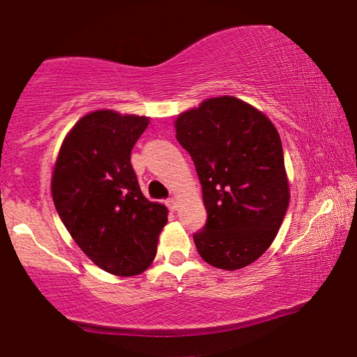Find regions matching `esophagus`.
I'll list each match as a JSON object with an SVG mask.
<instances>
[{"label": "esophagus", "mask_w": 357, "mask_h": 357, "mask_svg": "<svg viewBox=\"0 0 357 357\" xmlns=\"http://www.w3.org/2000/svg\"><path fill=\"white\" fill-rule=\"evenodd\" d=\"M167 206H169L170 211H177V209H178L177 198H169V199H167Z\"/></svg>", "instance_id": "esophagus-1"}]
</instances>
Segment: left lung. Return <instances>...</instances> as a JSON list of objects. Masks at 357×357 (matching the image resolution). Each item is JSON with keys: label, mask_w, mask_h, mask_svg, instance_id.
<instances>
[{"label": "left lung", "mask_w": 357, "mask_h": 357, "mask_svg": "<svg viewBox=\"0 0 357 357\" xmlns=\"http://www.w3.org/2000/svg\"><path fill=\"white\" fill-rule=\"evenodd\" d=\"M192 155L208 219L193 234L202 258L221 270L258 260L289 204L281 138L265 114L237 97H211L175 120Z\"/></svg>", "instance_id": "8db88e82"}]
</instances>
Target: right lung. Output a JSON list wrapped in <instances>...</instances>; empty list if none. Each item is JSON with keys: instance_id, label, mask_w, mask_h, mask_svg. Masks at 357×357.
<instances>
[{"instance_id": "obj_1", "label": "right lung", "mask_w": 357, "mask_h": 357, "mask_svg": "<svg viewBox=\"0 0 357 357\" xmlns=\"http://www.w3.org/2000/svg\"><path fill=\"white\" fill-rule=\"evenodd\" d=\"M148 116L96 110L63 139L52 177L58 216L100 270L135 276L153 263L167 208L149 202L131 167Z\"/></svg>"}]
</instances>
